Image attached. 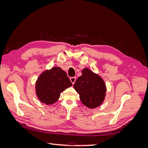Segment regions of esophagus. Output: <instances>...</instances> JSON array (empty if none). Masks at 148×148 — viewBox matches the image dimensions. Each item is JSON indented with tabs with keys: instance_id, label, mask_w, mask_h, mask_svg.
<instances>
[{
	"instance_id": "esophagus-1",
	"label": "esophagus",
	"mask_w": 148,
	"mask_h": 148,
	"mask_svg": "<svg viewBox=\"0 0 148 148\" xmlns=\"http://www.w3.org/2000/svg\"><path fill=\"white\" fill-rule=\"evenodd\" d=\"M70 81H71V83H72L73 84L75 83V82H76V77H71L70 78Z\"/></svg>"
}]
</instances>
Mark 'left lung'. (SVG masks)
<instances>
[{
    "label": "left lung",
    "mask_w": 148,
    "mask_h": 148,
    "mask_svg": "<svg viewBox=\"0 0 148 148\" xmlns=\"http://www.w3.org/2000/svg\"><path fill=\"white\" fill-rule=\"evenodd\" d=\"M82 75L76 80L73 87L79 95L83 104L89 109H95L102 104L106 94V86L99 75L85 68Z\"/></svg>",
    "instance_id": "1"
}]
</instances>
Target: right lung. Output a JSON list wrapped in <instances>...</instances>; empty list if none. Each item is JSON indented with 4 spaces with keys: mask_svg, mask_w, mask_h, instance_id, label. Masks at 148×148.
Instances as JSON below:
<instances>
[{
    "mask_svg": "<svg viewBox=\"0 0 148 148\" xmlns=\"http://www.w3.org/2000/svg\"><path fill=\"white\" fill-rule=\"evenodd\" d=\"M71 86L72 83L65 71L55 66L39 76L36 82V93L41 102L51 105L59 99L62 91Z\"/></svg>",
    "mask_w": 148,
    "mask_h": 148,
    "instance_id": "1",
    "label": "right lung"
}]
</instances>
